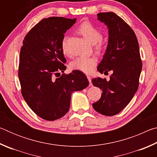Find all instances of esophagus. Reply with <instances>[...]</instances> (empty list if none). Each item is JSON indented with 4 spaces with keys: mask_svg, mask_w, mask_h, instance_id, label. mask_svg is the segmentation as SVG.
I'll use <instances>...</instances> for the list:
<instances>
[{
    "mask_svg": "<svg viewBox=\"0 0 157 157\" xmlns=\"http://www.w3.org/2000/svg\"><path fill=\"white\" fill-rule=\"evenodd\" d=\"M87 79H88V80L89 82V86H92V83H91V78L90 77L89 75H87Z\"/></svg>",
    "mask_w": 157,
    "mask_h": 157,
    "instance_id": "obj_1",
    "label": "esophagus"
}]
</instances>
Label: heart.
<instances>
[{
	"mask_svg": "<svg viewBox=\"0 0 157 157\" xmlns=\"http://www.w3.org/2000/svg\"><path fill=\"white\" fill-rule=\"evenodd\" d=\"M77 31L82 34L85 39L95 45V49L98 52H102L104 50V45L101 41L102 34L99 29L95 27L89 21H84L79 25ZM67 36H64L62 41V49L64 53H67ZM98 63V60L94 57H79L73 60L71 63V67L73 70H78L85 73H89L94 70Z\"/></svg>",
	"mask_w": 157,
	"mask_h": 157,
	"instance_id": "1",
	"label": "heart"
}]
</instances>
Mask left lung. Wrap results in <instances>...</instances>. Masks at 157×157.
Instances as JSON below:
<instances>
[{
  "label": "left lung",
  "instance_id": "1",
  "mask_svg": "<svg viewBox=\"0 0 157 157\" xmlns=\"http://www.w3.org/2000/svg\"><path fill=\"white\" fill-rule=\"evenodd\" d=\"M97 16L109 28L108 46L98 71L112 74L109 81L101 78L91 80L102 91L93 107L102 115L112 116L121 112L136 94L143 63L136 34L125 21L113 12Z\"/></svg>",
  "mask_w": 157,
  "mask_h": 157
}]
</instances>
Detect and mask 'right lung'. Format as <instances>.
I'll return each instance as SVG.
<instances>
[{
  "mask_svg": "<svg viewBox=\"0 0 157 157\" xmlns=\"http://www.w3.org/2000/svg\"><path fill=\"white\" fill-rule=\"evenodd\" d=\"M75 22L76 18H44L23 41L18 65L21 94L31 109L44 120L63 117L70 108L72 93L89 86L86 75L79 71L60 75L66 68L62 39Z\"/></svg>",
  "mask_w": 157,
  "mask_h": 157,
  "instance_id": "obj_1",
  "label": "right lung"
}]
</instances>
